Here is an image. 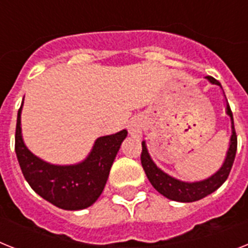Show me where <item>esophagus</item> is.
I'll return each mask as SVG.
<instances>
[{"label":"esophagus","mask_w":248,"mask_h":248,"mask_svg":"<svg viewBox=\"0 0 248 248\" xmlns=\"http://www.w3.org/2000/svg\"><path fill=\"white\" fill-rule=\"evenodd\" d=\"M129 134L134 138H139L143 132V122L139 118H133L128 124Z\"/></svg>","instance_id":"obj_1"}]
</instances>
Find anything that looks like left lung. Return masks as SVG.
<instances>
[{"label":"left lung","instance_id":"left-lung-1","mask_svg":"<svg viewBox=\"0 0 248 248\" xmlns=\"http://www.w3.org/2000/svg\"><path fill=\"white\" fill-rule=\"evenodd\" d=\"M206 79L213 85L220 86V83L216 78L210 77V76H206ZM227 114L230 115L231 122H232V136H231L230 148L227 151L226 159H224L222 167L214 175H212L205 180H202V181L185 183V181H180V180L175 179L172 176L163 172L162 170L158 169L156 163L152 161V158L149 156L148 149H147L146 142L143 140L142 155H140L143 170H144V172L148 177L149 183L152 184L153 187L159 194H162L167 199L175 200V202H193L214 193L218 187L222 186V184L226 181L228 175H230L237 152V136L236 130H234V123H233V114L228 104H227Z\"/></svg>","mask_w":248,"mask_h":248}]
</instances>
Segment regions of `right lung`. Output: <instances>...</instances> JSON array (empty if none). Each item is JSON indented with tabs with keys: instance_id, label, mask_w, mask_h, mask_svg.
<instances>
[{
	"instance_id": "obj_1",
	"label": "right lung",
	"mask_w": 248,
	"mask_h": 248,
	"mask_svg": "<svg viewBox=\"0 0 248 248\" xmlns=\"http://www.w3.org/2000/svg\"><path fill=\"white\" fill-rule=\"evenodd\" d=\"M21 109L17 112L15 152L22 175L31 189L46 202L64 210L89 208L101 195L109 177L112 162L119 152L126 132L96 139L91 152L76 165H52L32 155L25 146L21 134Z\"/></svg>"
}]
</instances>
